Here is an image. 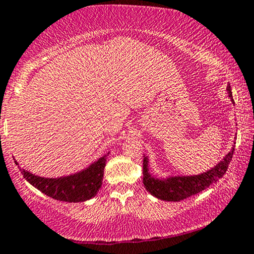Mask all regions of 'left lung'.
Masks as SVG:
<instances>
[{
  "instance_id": "1",
  "label": "left lung",
  "mask_w": 254,
  "mask_h": 254,
  "mask_svg": "<svg viewBox=\"0 0 254 254\" xmlns=\"http://www.w3.org/2000/svg\"><path fill=\"white\" fill-rule=\"evenodd\" d=\"M229 97L234 103L233 93H231L230 84L226 87ZM235 146L231 151L224 157L220 163H218L214 168L207 170L205 173L192 176H170L167 179H157L148 172V159L143 158V185L152 196L158 199L168 202H180L183 199L189 198L193 194L199 193L201 191L209 188L213 183H217L228 170L229 164L233 159Z\"/></svg>"
}]
</instances>
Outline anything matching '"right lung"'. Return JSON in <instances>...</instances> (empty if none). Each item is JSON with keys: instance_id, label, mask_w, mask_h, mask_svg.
I'll list each match as a JSON object with an SVG mask.
<instances>
[{"instance_id": "right-lung-1", "label": "right lung", "mask_w": 254, "mask_h": 254, "mask_svg": "<svg viewBox=\"0 0 254 254\" xmlns=\"http://www.w3.org/2000/svg\"><path fill=\"white\" fill-rule=\"evenodd\" d=\"M107 156L105 154L90 167L76 174L57 179L41 178L20 169L24 179L42 193L63 202H84L92 198L101 189Z\"/></svg>"}]
</instances>
